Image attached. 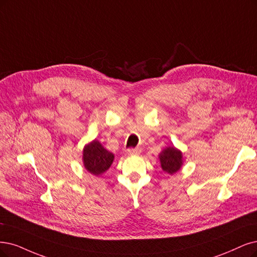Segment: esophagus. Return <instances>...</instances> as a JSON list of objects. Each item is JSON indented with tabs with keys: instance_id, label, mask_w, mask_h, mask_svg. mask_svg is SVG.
Masks as SVG:
<instances>
[{
	"instance_id": "1",
	"label": "esophagus",
	"mask_w": 257,
	"mask_h": 257,
	"mask_svg": "<svg viewBox=\"0 0 257 257\" xmlns=\"http://www.w3.org/2000/svg\"><path fill=\"white\" fill-rule=\"evenodd\" d=\"M127 153H128V155H130V156H137V155H140V154H141V149L138 148V147H136V148H129V149L127 150Z\"/></svg>"
}]
</instances>
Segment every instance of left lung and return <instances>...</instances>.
Returning <instances> with one entry per match:
<instances>
[{
	"mask_svg": "<svg viewBox=\"0 0 257 257\" xmlns=\"http://www.w3.org/2000/svg\"><path fill=\"white\" fill-rule=\"evenodd\" d=\"M160 162L164 172L173 175L181 168L182 155L175 147H168L160 155Z\"/></svg>",
	"mask_w": 257,
	"mask_h": 257,
	"instance_id": "8db88e82",
	"label": "left lung"
}]
</instances>
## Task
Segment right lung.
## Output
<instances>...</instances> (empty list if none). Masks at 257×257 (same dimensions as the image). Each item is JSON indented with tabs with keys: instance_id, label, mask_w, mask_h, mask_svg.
Masks as SVG:
<instances>
[{
	"instance_id": "right-lung-1",
	"label": "right lung",
	"mask_w": 257,
	"mask_h": 257,
	"mask_svg": "<svg viewBox=\"0 0 257 257\" xmlns=\"http://www.w3.org/2000/svg\"><path fill=\"white\" fill-rule=\"evenodd\" d=\"M114 156L104 149L98 141H94L83 150L84 167L91 174L98 176L111 166Z\"/></svg>"
}]
</instances>
